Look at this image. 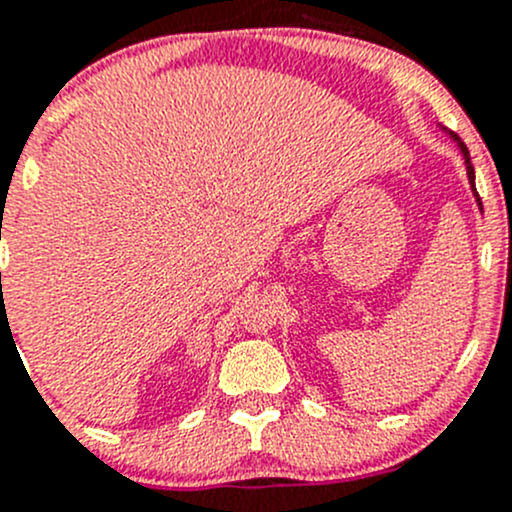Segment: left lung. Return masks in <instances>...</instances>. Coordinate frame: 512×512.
Returning a JSON list of instances; mask_svg holds the SVG:
<instances>
[{
  "instance_id": "left-lung-1",
  "label": "left lung",
  "mask_w": 512,
  "mask_h": 512,
  "mask_svg": "<svg viewBox=\"0 0 512 512\" xmlns=\"http://www.w3.org/2000/svg\"><path fill=\"white\" fill-rule=\"evenodd\" d=\"M448 136L453 138V143H456V146H458V151H461V156H463V163H466V175H468V183H471V190H473V198H476V205H478V210H480V213H483V203H480V198H478V190H476V170H473V163H471V156H468V148H466V143H463L461 138H458L456 133H451V131H448Z\"/></svg>"
}]
</instances>
